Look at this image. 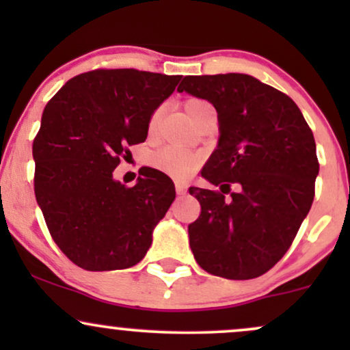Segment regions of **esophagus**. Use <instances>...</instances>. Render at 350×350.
Segmentation results:
<instances>
[{"label":"esophagus","instance_id":"34e87169","mask_svg":"<svg viewBox=\"0 0 350 350\" xmlns=\"http://www.w3.org/2000/svg\"><path fill=\"white\" fill-rule=\"evenodd\" d=\"M176 192H178L179 196L186 194V192H187V186H186V184H183V183H176Z\"/></svg>","mask_w":350,"mask_h":350}]
</instances>
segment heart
<instances>
[{"label":"heart","mask_w":350,"mask_h":350,"mask_svg":"<svg viewBox=\"0 0 350 350\" xmlns=\"http://www.w3.org/2000/svg\"><path fill=\"white\" fill-rule=\"evenodd\" d=\"M200 105H207V102H202V100H189L186 103V111L191 113L194 108H198ZM161 111L163 108H158V110L151 115L150 122H148V130H150V133H152V131L156 130V126H158L159 118H161ZM199 163L200 158L196 152L178 150V148L171 146L156 151L151 158V164L156 170L166 172V174L178 179L187 178V176L199 166Z\"/></svg>","instance_id":"b5f03b06"}]
</instances>
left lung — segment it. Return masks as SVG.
I'll list each match as a JSON object with an SVG mask.
<instances>
[{"mask_svg":"<svg viewBox=\"0 0 350 350\" xmlns=\"http://www.w3.org/2000/svg\"><path fill=\"white\" fill-rule=\"evenodd\" d=\"M178 92L211 102L219 118L200 174L222 192L189 187L200 204L187 227L196 262L227 280L256 278L288 252L311 208L319 172L311 128L288 95L247 74L187 75Z\"/></svg>","mask_w":350,"mask_h":350,"instance_id":"1","label":"left lung"}]
</instances>
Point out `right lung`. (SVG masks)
<instances>
[{
	"label": "right lung",
	"mask_w": 350,
	"mask_h": 350,
	"mask_svg": "<svg viewBox=\"0 0 350 350\" xmlns=\"http://www.w3.org/2000/svg\"><path fill=\"white\" fill-rule=\"evenodd\" d=\"M180 75L135 69L70 79L42 111L33 143L34 192L57 247L88 271L142 262L152 230L176 198L166 174L148 167L133 187L113 178L126 148L143 143L154 110Z\"/></svg>",
	"instance_id": "add662e5"
}]
</instances>
